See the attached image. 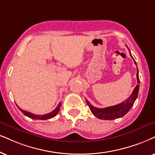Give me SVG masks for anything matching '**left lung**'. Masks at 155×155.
Returning a JSON list of instances; mask_svg holds the SVG:
<instances>
[{
    "label": "left lung",
    "mask_w": 155,
    "mask_h": 155,
    "mask_svg": "<svg viewBox=\"0 0 155 155\" xmlns=\"http://www.w3.org/2000/svg\"><path fill=\"white\" fill-rule=\"evenodd\" d=\"M130 51V49H129ZM130 56H132L133 58L132 54H131L130 51ZM134 64L137 65L136 61H135L134 58ZM137 83L140 84V78H139V71L137 68ZM139 88H140V84L135 87V88L133 90L132 94L130 96V97L128 99H126L124 101L121 102L119 104L112 106V107H106V108H97L94 107V106H92L87 99H86L88 106H89L90 110H91V113L94 115L95 117H97V118L103 119V120H113V119H116L118 118H121V117H124L126 114L130 110V109L132 108L133 104H134L135 100L137 99L139 93Z\"/></svg>",
    "instance_id": "left-lung-1"
}]
</instances>
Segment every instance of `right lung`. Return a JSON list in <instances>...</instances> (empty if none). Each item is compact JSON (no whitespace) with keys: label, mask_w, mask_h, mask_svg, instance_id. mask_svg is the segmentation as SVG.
Wrapping results in <instances>:
<instances>
[{"label":"right lung","mask_w":155,"mask_h":155,"mask_svg":"<svg viewBox=\"0 0 155 155\" xmlns=\"http://www.w3.org/2000/svg\"><path fill=\"white\" fill-rule=\"evenodd\" d=\"M61 103H59L57 106V107H56V109H54V111H52L51 112L48 113V114H44V115H36V114H32L31 112H29V111H26L25 110H23V109H21V108H19L18 107V109H20L21 112H22L23 114L25 115V116L29 117V118L32 119H41V120H46V119H51V118H53V117H54L56 116V114H57L58 111L60 110V108H61Z\"/></svg>","instance_id":"1"}]
</instances>
